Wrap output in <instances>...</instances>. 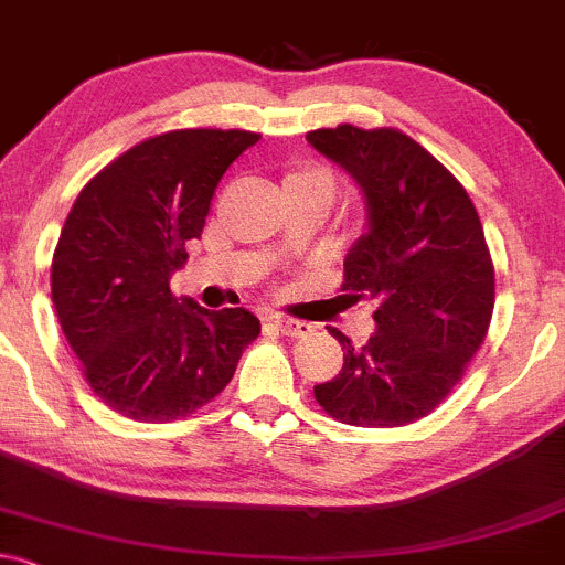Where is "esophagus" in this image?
I'll list each match as a JSON object with an SVG mask.
<instances>
[{
    "label": "esophagus",
    "mask_w": 565,
    "mask_h": 565,
    "mask_svg": "<svg viewBox=\"0 0 565 565\" xmlns=\"http://www.w3.org/2000/svg\"><path fill=\"white\" fill-rule=\"evenodd\" d=\"M271 326H275L277 331L285 333V337H301V333H307L312 326L309 323H301V320H294V318H271Z\"/></svg>",
    "instance_id": "1"
}]
</instances>
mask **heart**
<instances>
[{
  "mask_svg": "<svg viewBox=\"0 0 565 565\" xmlns=\"http://www.w3.org/2000/svg\"><path fill=\"white\" fill-rule=\"evenodd\" d=\"M307 188H329L333 191V178L329 169L315 167V163H299V167L288 169L285 174V191H307Z\"/></svg>",
  "mask_w": 565,
  "mask_h": 565,
  "instance_id": "b5f03b06",
  "label": "heart"
}]
</instances>
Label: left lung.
Returning <instances> with one entry per match:
<instances>
[{"mask_svg":"<svg viewBox=\"0 0 565 565\" xmlns=\"http://www.w3.org/2000/svg\"><path fill=\"white\" fill-rule=\"evenodd\" d=\"M307 139L366 196L369 226L344 258L339 299L377 307L361 348L329 329L344 363L315 398L348 426H406L450 396L484 342L495 275L482 223L466 188L404 131L342 124Z\"/></svg>","mask_w":565,"mask_h":565,"instance_id":"left-lung-1","label":"left lung"}]
</instances>
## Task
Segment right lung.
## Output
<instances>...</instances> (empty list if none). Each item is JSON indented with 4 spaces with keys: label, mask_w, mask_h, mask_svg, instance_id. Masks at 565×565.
<instances>
[{
    "label": "right lung",
    "mask_w": 565,
    "mask_h": 565,
    "mask_svg": "<svg viewBox=\"0 0 565 565\" xmlns=\"http://www.w3.org/2000/svg\"><path fill=\"white\" fill-rule=\"evenodd\" d=\"M258 139L239 129L150 137L107 163L72 204L51 264L53 305L90 391L118 415H193L232 382L260 333L247 309L215 312L169 290L223 172Z\"/></svg>",
    "instance_id": "add662e5"
}]
</instances>
